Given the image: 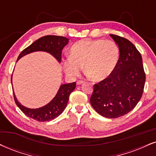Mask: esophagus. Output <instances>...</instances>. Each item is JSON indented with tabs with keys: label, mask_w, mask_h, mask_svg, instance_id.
I'll return each instance as SVG.
<instances>
[{
	"label": "esophagus",
	"mask_w": 156,
	"mask_h": 156,
	"mask_svg": "<svg viewBox=\"0 0 156 156\" xmlns=\"http://www.w3.org/2000/svg\"><path fill=\"white\" fill-rule=\"evenodd\" d=\"M84 83V82L83 81V80H78L77 81V85H81V84H83Z\"/></svg>",
	"instance_id": "esophagus-1"
}]
</instances>
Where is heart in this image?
Masks as SVG:
<instances>
[{
  "label": "heart",
  "mask_w": 156,
  "mask_h": 156,
  "mask_svg": "<svg viewBox=\"0 0 156 156\" xmlns=\"http://www.w3.org/2000/svg\"><path fill=\"white\" fill-rule=\"evenodd\" d=\"M120 58L118 45L110 40H80L71 46L69 57L62 67L70 78H76L84 66L86 73L94 81L107 79L114 72Z\"/></svg>",
  "instance_id": "obj_1"
}]
</instances>
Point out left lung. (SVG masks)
<instances>
[{"mask_svg":"<svg viewBox=\"0 0 156 156\" xmlns=\"http://www.w3.org/2000/svg\"><path fill=\"white\" fill-rule=\"evenodd\" d=\"M110 35L119 46V63L111 76L94 85L90 102L99 115L116 119L137 105L143 93L145 73L142 56L134 45L124 37Z\"/></svg>","mask_w":156,"mask_h":156,"instance_id":"8db88e82","label":"left lung"}]
</instances>
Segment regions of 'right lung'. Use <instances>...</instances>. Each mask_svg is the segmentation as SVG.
<instances>
[{
	"label": "right lung",
	"mask_w": 156,
	"mask_h": 156,
	"mask_svg": "<svg viewBox=\"0 0 156 156\" xmlns=\"http://www.w3.org/2000/svg\"><path fill=\"white\" fill-rule=\"evenodd\" d=\"M68 42L69 39L63 36L46 35V36L42 37L37 39L30 46L22 51L19 55L17 61L28 54L35 51H45L53 56L57 60L58 62H60L62 51L68 44ZM76 82L62 84L58 90L57 94L52 99V100H51L46 105L39 108L32 109L22 105L17 100L14 93V101L19 108L28 117L40 122L50 121L57 118L64 111V110L67 107L70 94L76 89Z\"/></svg>",
	"instance_id": "1"
}]
</instances>
